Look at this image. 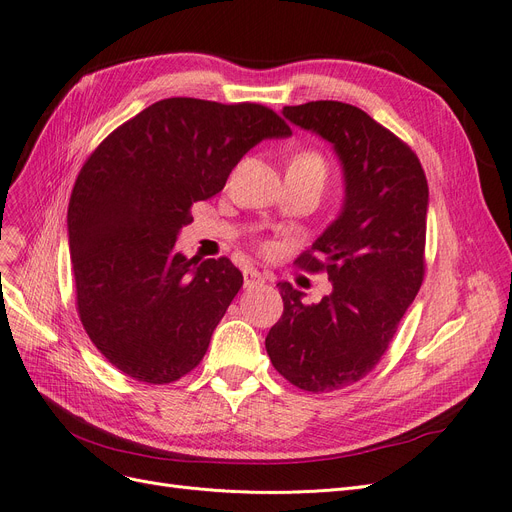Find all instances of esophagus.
I'll list each match as a JSON object with an SVG mask.
<instances>
[{
  "instance_id": "34e87169",
  "label": "esophagus",
  "mask_w": 512,
  "mask_h": 512,
  "mask_svg": "<svg viewBox=\"0 0 512 512\" xmlns=\"http://www.w3.org/2000/svg\"><path fill=\"white\" fill-rule=\"evenodd\" d=\"M264 283V275L262 273H258V271H248L245 273V279H243V285L248 290H252V288H258V285H262Z\"/></svg>"
}]
</instances>
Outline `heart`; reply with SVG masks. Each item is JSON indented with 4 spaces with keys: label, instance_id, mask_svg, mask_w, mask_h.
I'll use <instances>...</instances> for the list:
<instances>
[{
    "label": "heart",
    "instance_id": "b5f03b06",
    "mask_svg": "<svg viewBox=\"0 0 512 512\" xmlns=\"http://www.w3.org/2000/svg\"><path fill=\"white\" fill-rule=\"evenodd\" d=\"M294 161H302V163H309L311 168H315V170H319L323 176H325V163H323V159H321V155H317V153H300Z\"/></svg>",
    "mask_w": 512,
    "mask_h": 512
}]
</instances>
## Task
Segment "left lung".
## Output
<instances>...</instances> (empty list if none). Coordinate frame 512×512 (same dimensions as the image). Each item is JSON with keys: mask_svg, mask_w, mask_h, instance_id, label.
Segmentation results:
<instances>
[{"mask_svg": "<svg viewBox=\"0 0 512 512\" xmlns=\"http://www.w3.org/2000/svg\"><path fill=\"white\" fill-rule=\"evenodd\" d=\"M281 113L330 142L344 199L296 260L306 271H327L332 294L304 304L302 292L281 281L283 315L264 344L285 380L330 393L372 372L420 290L428 185L416 153L353 105L313 100Z\"/></svg>", "mask_w": 512, "mask_h": 512, "instance_id": "obj_1", "label": "left lung"}]
</instances>
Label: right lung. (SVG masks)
<instances>
[{"mask_svg":"<svg viewBox=\"0 0 512 512\" xmlns=\"http://www.w3.org/2000/svg\"><path fill=\"white\" fill-rule=\"evenodd\" d=\"M288 136L290 126L254 102L166 98L88 157L67 214L77 311L117 370L168 384L206 355L243 275L229 258L176 252L178 233L245 153Z\"/></svg>","mask_w":512,"mask_h":512,"instance_id":"right-lung-1","label":"right lung"}]
</instances>
